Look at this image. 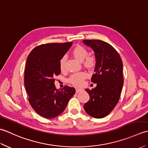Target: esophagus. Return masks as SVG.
Returning a JSON list of instances; mask_svg holds the SVG:
<instances>
[{
	"label": "esophagus",
	"instance_id": "34e87169",
	"mask_svg": "<svg viewBox=\"0 0 148 148\" xmlns=\"http://www.w3.org/2000/svg\"><path fill=\"white\" fill-rule=\"evenodd\" d=\"M81 91H82V89L79 88H76V93H79V92H81Z\"/></svg>",
	"mask_w": 148,
	"mask_h": 148
}]
</instances>
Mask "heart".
Listing matches in <instances>:
<instances>
[{"label": "heart", "instance_id": "b5f03b06", "mask_svg": "<svg viewBox=\"0 0 148 148\" xmlns=\"http://www.w3.org/2000/svg\"><path fill=\"white\" fill-rule=\"evenodd\" d=\"M72 54L74 57L81 62H83V65L87 69H91L94 67L96 64V60L94 56H88V50L81 46H77L75 47L72 51ZM66 61L65 56H62L60 60L59 66L62 71L65 70V64ZM86 74L84 72H77L72 74L69 78V83L76 86H81L83 85V80L85 79Z\"/></svg>", "mask_w": 148, "mask_h": 148}]
</instances>
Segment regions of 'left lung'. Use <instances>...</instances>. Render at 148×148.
<instances>
[{"label": "left lung", "mask_w": 148, "mask_h": 148, "mask_svg": "<svg viewBox=\"0 0 148 148\" xmlns=\"http://www.w3.org/2000/svg\"><path fill=\"white\" fill-rule=\"evenodd\" d=\"M83 42L95 53L96 64L92 81L97 86L86 92L90 100L84 109L90 116L102 118L114 108L121 95L123 77V62L116 50L109 44L100 40H84Z\"/></svg>", "instance_id": "obj_1"}]
</instances>
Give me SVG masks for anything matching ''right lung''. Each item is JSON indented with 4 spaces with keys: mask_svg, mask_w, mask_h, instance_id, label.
<instances>
[{
    "mask_svg": "<svg viewBox=\"0 0 148 148\" xmlns=\"http://www.w3.org/2000/svg\"><path fill=\"white\" fill-rule=\"evenodd\" d=\"M72 42L49 43L36 47L30 53L25 68L24 84L29 101L37 114L53 118L64 111L76 90L65 86L62 90L55 85V77L61 72L60 60Z\"/></svg>",
    "mask_w": 148,
    "mask_h": 148,
    "instance_id": "right-lung-1",
    "label": "right lung"
}]
</instances>
